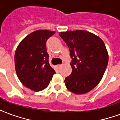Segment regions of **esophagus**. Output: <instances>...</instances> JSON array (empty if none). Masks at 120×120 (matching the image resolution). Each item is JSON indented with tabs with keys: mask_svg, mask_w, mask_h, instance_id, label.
<instances>
[{
	"mask_svg": "<svg viewBox=\"0 0 120 120\" xmlns=\"http://www.w3.org/2000/svg\"><path fill=\"white\" fill-rule=\"evenodd\" d=\"M61 66H62V65H57L56 67H57V69H60V67H61Z\"/></svg>",
	"mask_w": 120,
	"mask_h": 120,
	"instance_id": "34e87169",
	"label": "esophagus"
}]
</instances>
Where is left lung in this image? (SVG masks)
<instances>
[{"mask_svg": "<svg viewBox=\"0 0 120 120\" xmlns=\"http://www.w3.org/2000/svg\"><path fill=\"white\" fill-rule=\"evenodd\" d=\"M59 35L69 47L72 73L65 79L69 91L76 94L89 92L98 85L108 64V53L101 38L85 30L67 31Z\"/></svg>", "mask_w": 120, "mask_h": 120, "instance_id": "obj_1", "label": "left lung"}]
</instances>
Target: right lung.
<instances>
[{
    "instance_id": "1",
    "label": "right lung",
    "mask_w": 120,
    "mask_h": 120,
    "mask_svg": "<svg viewBox=\"0 0 120 120\" xmlns=\"http://www.w3.org/2000/svg\"><path fill=\"white\" fill-rule=\"evenodd\" d=\"M55 32L39 30L31 33L18 46L15 55L16 72L22 84L35 92L48 86L55 70L49 63L47 40Z\"/></svg>"
}]
</instances>
